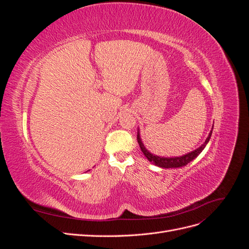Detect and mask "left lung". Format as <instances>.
I'll return each mask as SVG.
<instances>
[{
    "label": "left lung",
    "mask_w": 249,
    "mask_h": 249,
    "mask_svg": "<svg viewBox=\"0 0 249 249\" xmlns=\"http://www.w3.org/2000/svg\"><path fill=\"white\" fill-rule=\"evenodd\" d=\"M212 131H213V129H212ZM212 131L210 132L207 140L205 141V143H203V144L200 147L193 150V152H191L189 154L184 155L182 157H176V158H163V157H158V156L150 154L148 150L144 147V145H143V143L141 142L139 133H137V141L139 143L141 152L143 153V155H144L147 158V160L149 162H153L155 165H157V166L162 167V168H177V167L185 166V165H187L188 163H190L193 159H195V158H196L202 152V149L206 147L207 143L209 142V140L211 138Z\"/></svg>",
    "instance_id": "1"
}]
</instances>
